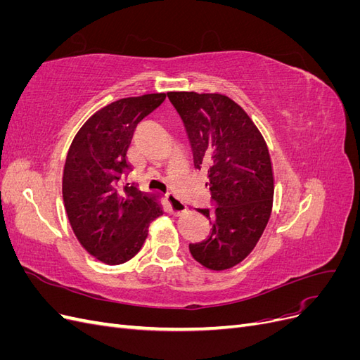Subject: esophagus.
I'll return each mask as SVG.
<instances>
[{
	"mask_svg": "<svg viewBox=\"0 0 360 360\" xmlns=\"http://www.w3.org/2000/svg\"><path fill=\"white\" fill-rule=\"evenodd\" d=\"M167 200L169 204V213L172 214H181L186 212V204L181 201V198L176 192H168L167 193Z\"/></svg>",
	"mask_w": 360,
	"mask_h": 360,
	"instance_id": "obj_1",
	"label": "esophagus"
}]
</instances>
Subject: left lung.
<instances>
[{"label": "left lung", "instance_id": "obj_1", "mask_svg": "<svg viewBox=\"0 0 360 360\" xmlns=\"http://www.w3.org/2000/svg\"><path fill=\"white\" fill-rule=\"evenodd\" d=\"M191 141L193 165L205 169L214 212L198 209L212 224L189 250L210 270L231 269L252 252L274 205V168L266 141L240 105L219 93L171 91Z\"/></svg>", "mask_w": 360, "mask_h": 360}]
</instances>
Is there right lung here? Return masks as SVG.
<instances>
[{"instance_id": "right-lung-1", "label": "right lung", "mask_w": 360, "mask_h": 360, "mask_svg": "<svg viewBox=\"0 0 360 360\" xmlns=\"http://www.w3.org/2000/svg\"><path fill=\"white\" fill-rule=\"evenodd\" d=\"M167 93L124 97L94 112L75 135L63 169V201L82 248L105 264L134 258L148 226L163 214L159 195L126 183L127 148L136 124Z\"/></svg>"}]
</instances>
